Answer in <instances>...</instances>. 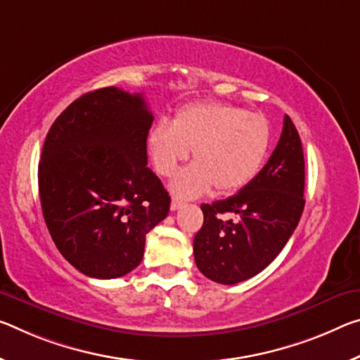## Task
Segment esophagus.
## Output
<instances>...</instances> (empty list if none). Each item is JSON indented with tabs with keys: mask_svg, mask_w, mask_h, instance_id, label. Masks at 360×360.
Masks as SVG:
<instances>
[{
	"mask_svg": "<svg viewBox=\"0 0 360 360\" xmlns=\"http://www.w3.org/2000/svg\"><path fill=\"white\" fill-rule=\"evenodd\" d=\"M184 207V202H181L179 198H173V200H171V210L173 211H176V210H179V208H182Z\"/></svg>",
	"mask_w": 360,
	"mask_h": 360,
	"instance_id": "obj_1",
	"label": "esophagus"
}]
</instances>
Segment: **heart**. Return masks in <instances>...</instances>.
Here are the masks:
<instances>
[{"mask_svg":"<svg viewBox=\"0 0 360 360\" xmlns=\"http://www.w3.org/2000/svg\"><path fill=\"white\" fill-rule=\"evenodd\" d=\"M271 127L259 113L218 101L179 107L171 124L158 122L147 147L157 173L171 178L192 150V167L176 176L171 191L182 198L198 197L211 187L218 193L243 189L264 162Z\"/></svg>","mask_w":360,"mask_h":360,"instance_id":"1","label":"heart"}]
</instances>
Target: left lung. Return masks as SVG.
Returning <instances> with one entry per match:
<instances>
[{"mask_svg": "<svg viewBox=\"0 0 360 360\" xmlns=\"http://www.w3.org/2000/svg\"><path fill=\"white\" fill-rule=\"evenodd\" d=\"M304 153L288 115L277 147L238 193L203 203V226L193 238L195 264L222 285L252 278L282 252L304 210ZM222 214L233 218L224 221Z\"/></svg>", "mask_w": 360, "mask_h": 360, "instance_id": "left-lung-1", "label": "left lung"}]
</instances>
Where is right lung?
Returning a JSON list of instances; mask_svg holds the SVG:
<instances>
[{"label": "right lung", "instance_id": "1", "mask_svg": "<svg viewBox=\"0 0 360 360\" xmlns=\"http://www.w3.org/2000/svg\"><path fill=\"white\" fill-rule=\"evenodd\" d=\"M152 122L142 94L108 86L73 101L49 128L38 165L43 216L57 250L84 276H127L167 218L171 198L147 167Z\"/></svg>", "mask_w": 360, "mask_h": 360}]
</instances>
